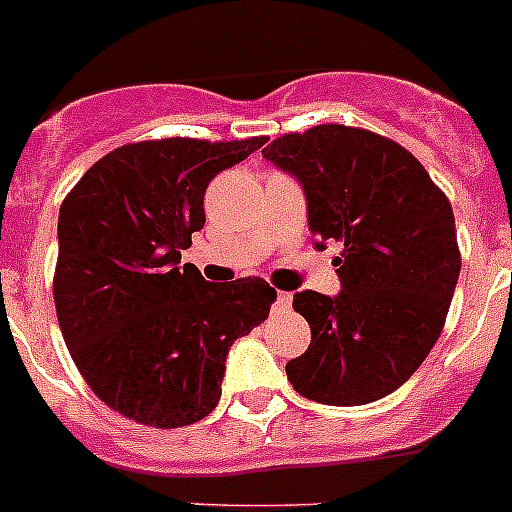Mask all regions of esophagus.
I'll return each mask as SVG.
<instances>
[{"label": "esophagus", "instance_id": "1", "mask_svg": "<svg viewBox=\"0 0 512 512\" xmlns=\"http://www.w3.org/2000/svg\"><path fill=\"white\" fill-rule=\"evenodd\" d=\"M289 307H292V294H289V292H279V294H276L274 312L276 314H284V312H289Z\"/></svg>", "mask_w": 512, "mask_h": 512}]
</instances>
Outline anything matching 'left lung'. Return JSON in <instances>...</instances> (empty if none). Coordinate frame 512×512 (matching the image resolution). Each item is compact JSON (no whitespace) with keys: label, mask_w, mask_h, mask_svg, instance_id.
Returning a JSON list of instances; mask_svg holds the SVG:
<instances>
[{"label":"left lung","mask_w":512,"mask_h":512,"mask_svg":"<svg viewBox=\"0 0 512 512\" xmlns=\"http://www.w3.org/2000/svg\"><path fill=\"white\" fill-rule=\"evenodd\" d=\"M264 157L302 182L309 231L342 243L332 261L342 292L294 294L312 342L287 363L289 383L330 406L378 401L444 330L462 269L452 205L409 149L358 126L284 134Z\"/></svg>","instance_id":"1"}]
</instances>
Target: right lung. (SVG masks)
<instances>
[{
    "label": "right lung",
    "instance_id": "add662e5",
    "mask_svg": "<svg viewBox=\"0 0 512 512\" xmlns=\"http://www.w3.org/2000/svg\"><path fill=\"white\" fill-rule=\"evenodd\" d=\"M264 144L131 142L65 195L53 276L60 332L83 381L126 419L177 429L208 416L228 348L269 317V281L210 284L180 266L205 225L208 182Z\"/></svg>",
    "mask_w": 512,
    "mask_h": 512
}]
</instances>
